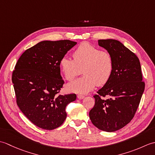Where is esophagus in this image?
<instances>
[{
  "mask_svg": "<svg viewBox=\"0 0 155 155\" xmlns=\"http://www.w3.org/2000/svg\"><path fill=\"white\" fill-rule=\"evenodd\" d=\"M77 98H78V99H83V98H84V95H82V94H78Z\"/></svg>",
  "mask_w": 155,
  "mask_h": 155,
  "instance_id": "esophagus-1",
  "label": "esophagus"
}]
</instances>
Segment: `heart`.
Instances as JSON below:
<instances>
[{"mask_svg": "<svg viewBox=\"0 0 155 155\" xmlns=\"http://www.w3.org/2000/svg\"><path fill=\"white\" fill-rule=\"evenodd\" d=\"M73 58L64 56L61 59L60 67L64 78L72 81L81 73L82 68L84 76L68 83V91L86 94L97 84H106L113 74L114 61L111 54L87 42L78 46L73 52Z\"/></svg>", "mask_w": 155, "mask_h": 155, "instance_id": "obj_1", "label": "heart"}]
</instances>
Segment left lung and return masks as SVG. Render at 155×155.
Segmentation results:
<instances>
[{
    "label": "left lung",
    "mask_w": 155,
    "mask_h": 155,
    "mask_svg": "<svg viewBox=\"0 0 155 155\" xmlns=\"http://www.w3.org/2000/svg\"><path fill=\"white\" fill-rule=\"evenodd\" d=\"M114 61L113 74L94 98V107L89 112L95 127L106 132H114L129 123L136 113L145 84L139 59L136 54L114 39L98 40ZM109 98L104 100L102 97Z\"/></svg>",
    "instance_id": "8db88e82"
}]
</instances>
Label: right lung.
Masks as SVG:
<instances>
[{
	"mask_svg": "<svg viewBox=\"0 0 155 155\" xmlns=\"http://www.w3.org/2000/svg\"><path fill=\"white\" fill-rule=\"evenodd\" d=\"M77 42L44 41L26 50L12 72V81L19 108L31 123L45 130L60 127L67 118V105L75 94H58L64 83L60 61Z\"/></svg>",
	"mask_w": 155,
	"mask_h": 155,
	"instance_id": "1",
	"label": "right lung"
}]
</instances>
